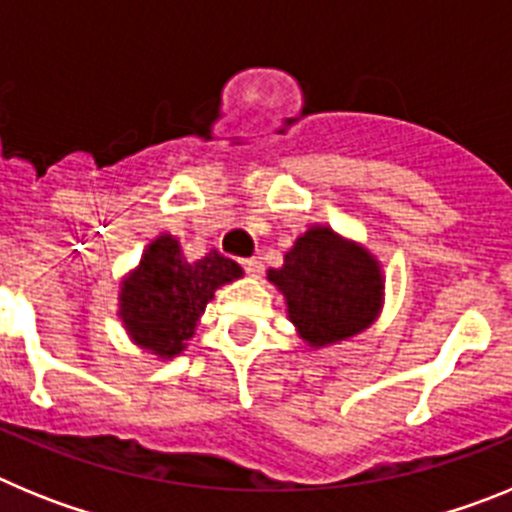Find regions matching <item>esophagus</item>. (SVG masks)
<instances>
[{
	"label": "esophagus",
	"instance_id": "34e87169",
	"mask_svg": "<svg viewBox=\"0 0 512 512\" xmlns=\"http://www.w3.org/2000/svg\"><path fill=\"white\" fill-rule=\"evenodd\" d=\"M241 266L248 271V274H251V277H261V271H264V261H261L259 256H251V259H241Z\"/></svg>",
	"mask_w": 512,
	"mask_h": 512
}]
</instances>
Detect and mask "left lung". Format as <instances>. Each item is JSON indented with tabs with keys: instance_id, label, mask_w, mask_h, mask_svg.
Returning <instances> with one entry per match:
<instances>
[{
	"instance_id": "left-lung-1",
	"label": "left lung",
	"mask_w": 512,
	"mask_h": 512,
	"mask_svg": "<svg viewBox=\"0 0 512 512\" xmlns=\"http://www.w3.org/2000/svg\"><path fill=\"white\" fill-rule=\"evenodd\" d=\"M269 282L287 300V315L312 348L348 341L379 318L382 266L361 243L328 225H312L269 269Z\"/></svg>"
}]
</instances>
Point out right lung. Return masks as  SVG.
<instances>
[{"mask_svg": "<svg viewBox=\"0 0 512 512\" xmlns=\"http://www.w3.org/2000/svg\"><path fill=\"white\" fill-rule=\"evenodd\" d=\"M243 277L233 259L212 248L187 261L174 235H158L120 284V320L128 336L158 359H174L194 336L215 289Z\"/></svg>", "mask_w": 512, "mask_h": 512, "instance_id": "add662e5", "label": "right lung"}]
</instances>
